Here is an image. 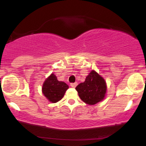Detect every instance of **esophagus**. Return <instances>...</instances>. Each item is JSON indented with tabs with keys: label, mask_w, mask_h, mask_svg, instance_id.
Returning a JSON list of instances; mask_svg holds the SVG:
<instances>
[{
	"label": "esophagus",
	"mask_w": 146,
	"mask_h": 146,
	"mask_svg": "<svg viewBox=\"0 0 146 146\" xmlns=\"http://www.w3.org/2000/svg\"><path fill=\"white\" fill-rule=\"evenodd\" d=\"M77 84H78V83L77 82H74V83H71V87H73V88H75V87H76V86H77Z\"/></svg>",
	"instance_id": "esophagus-1"
}]
</instances>
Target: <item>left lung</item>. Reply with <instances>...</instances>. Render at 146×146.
Listing matches in <instances>:
<instances>
[{
  "mask_svg": "<svg viewBox=\"0 0 146 146\" xmlns=\"http://www.w3.org/2000/svg\"><path fill=\"white\" fill-rule=\"evenodd\" d=\"M80 99L89 105H94L105 97L106 84L105 80L95 71H92L85 81L75 88Z\"/></svg>",
  "mask_w": 146,
  "mask_h": 146,
  "instance_id": "8db88e82",
  "label": "left lung"
}]
</instances>
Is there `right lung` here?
Instances as JSON below:
<instances>
[{
	"label": "right lung",
	"instance_id": "1",
	"mask_svg": "<svg viewBox=\"0 0 146 146\" xmlns=\"http://www.w3.org/2000/svg\"><path fill=\"white\" fill-rule=\"evenodd\" d=\"M68 86L64 82L58 81L54 74L45 80L42 86V93L50 102L56 103L62 100Z\"/></svg>",
	"mask_w": 146,
	"mask_h": 146
}]
</instances>
